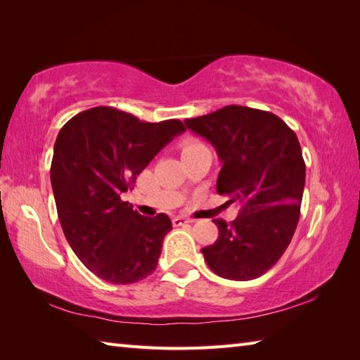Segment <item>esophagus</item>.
<instances>
[{"mask_svg": "<svg viewBox=\"0 0 360 360\" xmlns=\"http://www.w3.org/2000/svg\"><path fill=\"white\" fill-rule=\"evenodd\" d=\"M188 223H192V219L184 218V217H176V218H173V226H174V227L184 226V224H188Z\"/></svg>", "mask_w": 360, "mask_h": 360, "instance_id": "34e87169", "label": "esophagus"}]
</instances>
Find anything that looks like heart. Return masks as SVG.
I'll list each match as a JSON object with an SVG mask.
<instances>
[{
    "instance_id": "obj_1",
    "label": "heart",
    "mask_w": 360,
    "mask_h": 360,
    "mask_svg": "<svg viewBox=\"0 0 360 360\" xmlns=\"http://www.w3.org/2000/svg\"><path fill=\"white\" fill-rule=\"evenodd\" d=\"M181 148H182V156L192 155V153H198V151H202V150H209L201 141H198V139L184 141L181 145Z\"/></svg>"
}]
</instances>
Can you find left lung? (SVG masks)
<instances>
[{
  "instance_id": "left-lung-1",
  "label": "left lung",
  "mask_w": 360,
  "mask_h": 360,
  "mask_svg": "<svg viewBox=\"0 0 360 360\" xmlns=\"http://www.w3.org/2000/svg\"><path fill=\"white\" fill-rule=\"evenodd\" d=\"M184 122L223 162L217 192L241 205L231 224L213 219L219 235L201 249L205 263L227 280L262 277L285 254L300 218L307 167L297 136L275 114L240 105Z\"/></svg>"
}]
</instances>
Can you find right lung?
I'll use <instances>...</instances> for the list:
<instances>
[{"mask_svg":"<svg viewBox=\"0 0 360 360\" xmlns=\"http://www.w3.org/2000/svg\"><path fill=\"white\" fill-rule=\"evenodd\" d=\"M178 119L142 122L111 106L79 112L60 129L51 184L68 243L91 272L112 285L143 280L156 269L172 221L142 217L120 195L174 136Z\"/></svg>","mask_w":360,"mask_h":360,"instance_id":"add662e5","label":"right lung"}]
</instances>
